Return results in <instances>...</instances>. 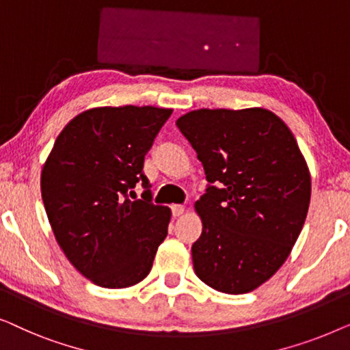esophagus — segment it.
Masks as SVG:
<instances>
[{"label": "esophagus", "instance_id": "obj_1", "mask_svg": "<svg viewBox=\"0 0 350 350\" xmlns=\"http://www.w3.org/2000/svg\"><path fill=\"white\" fill-rule=\"evenodd\" d=\"M172 215H174V217L176 218V217H181V215L185 213V207L183 205H180V204H175V205H172Z\"/></svg>", "mask_w": 350, "mask_h": 350}]
</instances>
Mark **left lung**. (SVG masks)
Wrapping results in <instances>:
<instances>
[{"label":"left lung","instance_id":"8db88e82","mask_svg":"<svg viewBox=\"0 0 350 350\" xmlns=\"http://www.w3.org/2000/svg\"><path fill=\"white\" fill-rule=\"evenodd\" d=\"M208 186L196 202L194 272L228 295L255 290L288 258L308 215L310 174L286 124L265 108L196 109L176 121Z\"/></svg>","mask_w":350,"mask_h":350}]
</instances>
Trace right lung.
<instances>
[{
	"label": "right lung",
	"instance_id": "1",
	"mask_svg": "<svg viewBox=\"0 0 350 350\" xmlns=\"http://www.w3.org/2000/svg\"><path fill=\"white\" fill-rule=\"evenodd\" d=\"M170 114L132 105L88 109L66 124L42 167L41 196L57 242L103 288L145 279L167 237L170 208L152 204L143 162ZM140 180L146 191L137 200Z\"/></svg>",
	"mask_w": 350,
	"mask_h": 350
}]
</instances>
